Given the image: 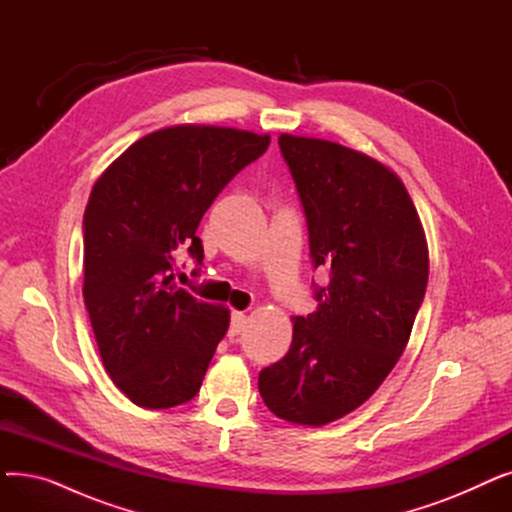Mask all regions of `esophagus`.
I'll use <instances>...</instances> for the list:
<instances>
[{"instance_id":"1","label":"esophagus","mask_w":512,"mask_h":512,"mask_svg":"<svg viewBox=\"0 0 512 512\" xmlns=\"http://www.w3.org/2000/svg\"><path fill=\"white\" fill-rule=\"evenodd\" d=\"M245 324H247V315L240 311H234L232 321H230V336H238L242 332V328H245Z\"/></svg>"}]
</instances>
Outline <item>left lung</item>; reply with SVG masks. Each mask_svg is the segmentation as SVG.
<instances>
[{
	"instance_id": "obj_1",
	"label": "left lung",
	"mask_w": 512,
	"mask_h": 512,
	"mask_svg": "<svg viewBox=\"0 0 512 512\" xmlns=\"http://www.w3.org/2000/svg\"><path fill=\"white\" fill-rule=\"evenodd\" d=\"M307 218L317 309L294 317L292 344L261 369L259 394L276 417L319 427L380 388L405 353L429 276L427 242L400 178L361 151L280 134Z\"/></svg>"
}]
</instances>
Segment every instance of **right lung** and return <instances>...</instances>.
<instances>
[{
  "mask_svg": "<svg viewBox=\"0 0 512 512\" xmlns=\"http://www.w3.org/2000/svg\"><path fill=\"white\" fill-rule=\"evenodd\" d=\"M267 147L270 134L170 126L132 143L95 182L83 297L103 367L134 405L170 409L199 392L230 311L176 286V257L201 265L203 213Z\"/></svg>",
  "mask_w": 512,
  "mask_h": 512,
  "instance_id": "1",
  "label": "right lung"
}]
</instances>
